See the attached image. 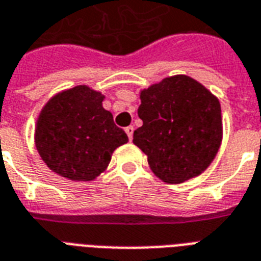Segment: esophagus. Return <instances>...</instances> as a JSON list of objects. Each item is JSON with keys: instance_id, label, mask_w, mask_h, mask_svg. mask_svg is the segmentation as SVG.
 <instances>
[{"instance_id": "1", "label": "esophagus", "mask_w": 261, "mask_h": 261, "mask_svg": "<svg viewBox=\"0 0 261 261\" xmlns=\"http://www.w3.org/2000/svg\"><path fill=\"white\" fill-rule=\"evenodd\" d=\"M124 131H126L127 137H128V139H133V134H134V127L133 126H127L126 128H124Z\"/></svg>"}]
</instances>
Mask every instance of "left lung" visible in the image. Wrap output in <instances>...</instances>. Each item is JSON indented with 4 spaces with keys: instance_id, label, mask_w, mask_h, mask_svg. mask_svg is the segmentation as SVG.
Instances as JSON below:
<instances>
[{
    "instance_id": "left-lung-1",
    "label": "left lung",
    "mask_w": 261,
    "mask_h": 261,
    "mask_svg": "<svg viewBox=\"0 0 261 261\" xmlns=\"http://www.w3.org/2000/svg\"><path fill=\"white\" fill-rule=\"evenodd\" d=\"M134 145L163 181L178 184L206 171L222 141L218 98L188 75L164 79L141 92Z\"/></svg>"
}]
</instances>
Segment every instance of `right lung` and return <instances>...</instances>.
<instances>
[{"instance_id": "add662e5", "label": "right lung", "mask_w": 261, "mask_h": 261, "mask_svg": "<svg viewBox=\"0 0 261 261\" xmlns=\"http://www.w3.org/2000/svg\"><path fill=\"white\" fill-rule=\"evenodd\" d=\"M102 100L100 92L79 85L43 107L35 145L51 171L73 181L93 180L106 171L115 149L128 141Z\"/></svg>"}]
</instances>
